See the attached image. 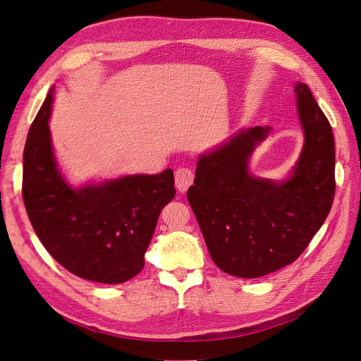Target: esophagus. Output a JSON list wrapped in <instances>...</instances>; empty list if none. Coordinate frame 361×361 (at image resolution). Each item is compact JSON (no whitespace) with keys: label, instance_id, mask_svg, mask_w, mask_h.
<instances>
[{"label":"esophagus","instance_id":"34e87169","mask_svg":"<svg viewBox=\"0 0 361 361\" xmlns=\"http://www.w3.org/2000/svg\"><path fill=\"white\" fill-rule=\"evenodd\" d=\"M174 179H176V188L180 192L187 191L194 180V173L191 169L187 167H180L176 170V174H174Z\"/></svg>","mask_w":361,"mask_h":361}]
</instances>
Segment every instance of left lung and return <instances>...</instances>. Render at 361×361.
<instances>
[{"mask_svg":"<svg viewBox=\"0 0 361 361\" xmlns=\"http://www.w3.org/2000/svg\"><path fill=\"white\" fill-rule=\"evenodd\" d=\"M304 147L293 176L253 178L248 158L269 126L243 130L200 157L187 199L214 264L227 274L257 279L297 260L329 215L336 192L334 137L310 89L295 85Z\"/></svg>","mask_w":361,"mask_h":361,"instance_id":"1","label":"left lung"}]
</instances>
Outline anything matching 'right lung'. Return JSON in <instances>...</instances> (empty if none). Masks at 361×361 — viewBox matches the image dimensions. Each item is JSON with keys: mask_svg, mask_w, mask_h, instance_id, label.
I'll return each instance as SVG.
<instances>
[{"mask_svg": "<svg viewBox=\"0 0 361 361\" xmlns=\"http://www.w3.org/2000/svg\"><path fill=\"white\" fill-rule=\"evenodd\" d=\"M52 90L31 123L24 149L23 199L48 253L72 274L118 285L145 267L162 207L174 199V176L133 174L73 190L54 159L48 120Z\"/></svg>", "mask_w": 361, "mask_h": 361, "instance_id": "obj_1", "label": "right lung"}]
</instances>
